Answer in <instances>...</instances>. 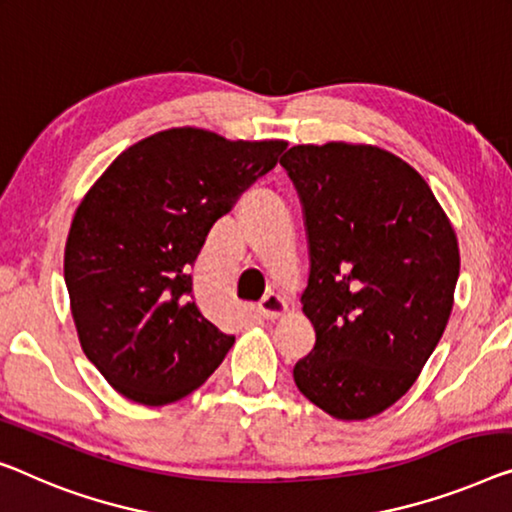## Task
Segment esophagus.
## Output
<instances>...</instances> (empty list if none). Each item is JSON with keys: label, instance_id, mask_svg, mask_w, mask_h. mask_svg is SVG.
Returning <instances> with one entry per match:
<instances>
[{"label": "esophagus", "instance_id": "34e87169", "mask_svg": "<svg viewBox=\"0 0 512 512\" xmlns=\"http://www.w3.org/2000/svg\"><path fill=\"white\" fill-rule=\"evenodd\" d=\"M259 315H262L264 319H278L282 312L287 310V303L282 296L278 294H266L262 301H259Z\"/></svg>", "mask_w": 512, "mask_h": 512}]
</instances>
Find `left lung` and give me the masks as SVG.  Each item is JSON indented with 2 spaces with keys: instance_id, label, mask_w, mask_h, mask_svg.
I'll list each match as a JSON object with an SVG mask.
<instances>
[{
  "instance_id": "1",
  "label": "left lung",
  "mask_w": 512,
  "mask_h": 512,
  "mask_svg": "<svg viewBox=\"0 0 512 512\" xmlns=\"http://www.w3.org/2000/svg\"><path fill=\"white\" fill-rule=\"evenodd\" d=\"M303 209L315 347L294 365L326 414L363 421L398 402L441 340L460 248L425 179L368 144H299L280 158Z\"/></svg>"
}]
</instances>
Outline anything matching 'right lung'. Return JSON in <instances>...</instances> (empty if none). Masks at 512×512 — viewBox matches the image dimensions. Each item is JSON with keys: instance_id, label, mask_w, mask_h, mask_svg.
Here are the masks:
<instances>
[{"instance_id": "obj_1", "label": "right lung", "mask_w": 512, "mask_h": 512, "mask_svg": "<svg viewBox=\"0 0 512 512\" xmlns=\"http://www.w3.org/2000/svg\"><path fill=\"white\" fill-rule=\"evenodd\" d=\"M287 142H230L170 128L133 144L75 211L64 280L80 345L124 398L158 407L186 398L234 345L193 299L207 234Z\"/></svg>"}]
</instances>
